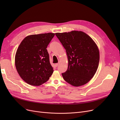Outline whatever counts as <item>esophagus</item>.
Here are the masks:
<instances>
[{
    "instance_id": "obj_1",
    "label": "esophagus",
    "mask_w": 120,
    "mask_h": 120,
    "mask_svg": "<svg viewBox=\"0 0 120 120\" xmlns=\"http://www.w3.org/2000/svg\"><path fill=\"white\" fill-rule=\"evenodd\" d=\"M58 65H59V63H56V64H55V66H56V67H57Z\"/></svg>"
}]
</instances>
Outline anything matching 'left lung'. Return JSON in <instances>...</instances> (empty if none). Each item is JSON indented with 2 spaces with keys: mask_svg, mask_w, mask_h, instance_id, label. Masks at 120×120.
<instances>
[{
  "mask_svg": "<svg viewBox=\"0 0 120 120\" xmlns=\"http://www.w3.org/2000/svg\"><path fill=\"white\" fill-rule=\"evenodd\" d=\"M55 35L68 56V70L62 73L64 79L75 86L89 82L95 74L99 63V52L95 42L81 31L56 33Z\"/></svg>",
  "mask_w": 120,
  "mask_h": 120,
  "instance_id": "obj_1",
  "label": "left lung"
}]
</instances>
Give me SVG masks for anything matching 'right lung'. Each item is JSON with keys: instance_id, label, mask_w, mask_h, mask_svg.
Masks as SVG:
<instances>
[{"instance_id": "obj_1", "label": "right lung", "mask_w": 120, "mask_h": 120, "mask_svg": "<svg viewBox=\"0 0 120 120\" xmlns=\"http://www.w3.org/2000/svg\"><path fill=\"white\" fill-rule=\"evenodd\" d=\"M53 33L30 35L19 46L15 57L16 70L21 78L32 86H40L47 82L53 69L46 49L53 38Z\"/></svg>"}]
</instances>
